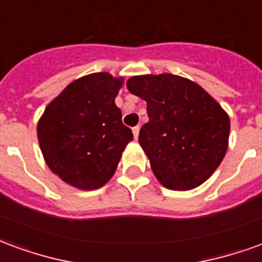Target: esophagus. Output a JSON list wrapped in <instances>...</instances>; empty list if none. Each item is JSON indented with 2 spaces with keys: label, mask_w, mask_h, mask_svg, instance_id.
<instances>
[{
  "label": "esophagus",
  "mask_w": 262,
  "mask_h": 262,
  "mask_svg": "<svg viewBox=\"0 0 262 262\" xmlns=\"http://www.w3.org/2000/svg\"><path fill=\"white\" fill-rule=\"evenodd\" d=\"M132 132H133V136H135V139H137V137H139V132H140V126H135V127L132 129Z\"/></svg>",
  "instance_id": "1"
}]
</instances>
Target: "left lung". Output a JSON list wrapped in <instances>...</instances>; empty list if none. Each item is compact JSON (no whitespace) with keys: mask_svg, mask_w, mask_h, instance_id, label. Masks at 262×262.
Instances as JSON below:
<instances>
[{"mask_svg":"<svg viewBox=\"0 0 262 262\" xmlns=\"http://www.w3.org/2000/svg\"><path fill=\"white\" fill-rule=\"evenodd\" d=\"M126 85L147 102L139 143L156 178L172 191L203 184L227 151L229 115L202 86L180 75H135Z\"/></svg>","mask_w":262,"mask_h":262,"instance_id":"8db88e82","label":"left lung"}]
</instances>
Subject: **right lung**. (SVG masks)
Listing matches in <instances>:
<instances>
[{
    "label": "right lung",
    "instance_id": "obj_1",
    "mask_svg": "<svg viewBox=\"0 0 262 262\" xmlns=\"http://www.w3.org/2000/svg\"><path fill=\"white\" fill-rule=\"evenodd\" d=\"M123 78L84 75L45 109L37 139L49 168L71 187L92 191L112 178L132 130L122 123L115 98Z\"/></svg>",
    "mask_w": 262,
    "mask_h": 262
}]
</instances>
